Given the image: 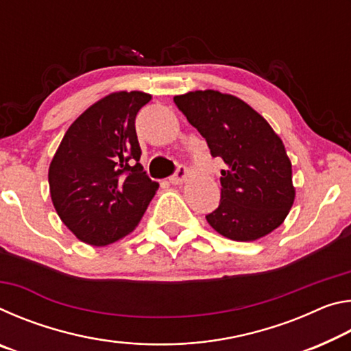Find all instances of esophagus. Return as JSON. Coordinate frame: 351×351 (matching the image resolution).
<instances>
[{
	"label": "esophagus",
	"mask_w": 351,
	"mask_h": 351,
	"mask_svg": "<svg viewBox=\"0 0 351 351\" xmlns=\"http://www.w3.org/2000/svg\"><path fill=\"white\" fill-rule=\"evenodd\" d=\"M187 176H189V170L186 167H182V165H180V167L176 169L175 175H171L169 178V181H170V184H173V186H178V184H182L184 181H186Z\"/></svg>",
	"instance_id": "esophagus-1"
}]
</instances>
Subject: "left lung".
<instances>
[{
    "instance_id": "obj_1",
    "label": "left lung",
    "mask_w": 351,
    "mask_h": 351,
    "mask_svg": "<svg viewBox=\"0 0 351 351\" xmlns=\"http://www.w3.org/2000/svg\"><path fill=\"white\" fill-rule=\"evenodd\" d=\"M173 102L212 156L226 164L221 199L207 223L235 241H254L278 228L295 190L285 145L269 123L241 99L213 90L175 96Z\"/></svg>"
}]
</instances>
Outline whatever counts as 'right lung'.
Returning a JSON list of instances; mask_svg holds the SVG:
<instances>
[{
	"label": "right lung",
	"mask_w": 351,
	"mask_h": 351,
	"mask_svg": "<svg viewBox=\"0 0 351 351\" xmlns=\"http://www.w3.org/2000/svg\"><path fill=\"white\" fill-rule=\"evenodd\" d=\"M141 91L112 93L75 119L49 165L56 210L93 246L121 240L139 224L159 184L139 164L134 121L150 102Z\"/></svg>",
	"instance_id": "add662e5"
}]
</instances>
